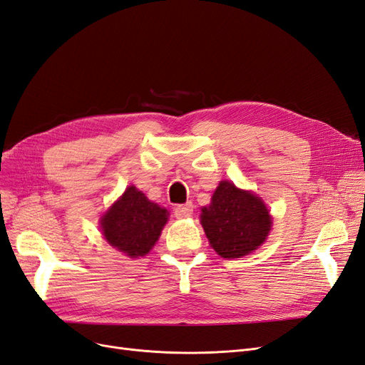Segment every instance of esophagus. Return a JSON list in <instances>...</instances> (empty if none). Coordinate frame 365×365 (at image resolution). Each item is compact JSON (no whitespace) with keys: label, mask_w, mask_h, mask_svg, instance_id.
<instances>
[{"label":"esophagus","mask_w":365,"mask_h":365,"mask_svg":"<svg viewBox=\"0 0 365 365\" xmlns=\"http://www.w3.org/2000/svg\"><path fill=\"white\" fill-rule=\"evenodd\" d=\"M173 215H175V217H178V219L190 217V216L193 215V204H192V202H187V204H184V205L175 207Z\"/></svg>","instance_id":"obj_1"}]
</instances>
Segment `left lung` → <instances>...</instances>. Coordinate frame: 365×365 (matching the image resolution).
<instances>
[{"label": "left lung", "instance_id": "left-lung-1", "mask_svg": "<svg viewBox=\"0 0 365 365\" xmlns=\"http://www.w3.org/2000/svg\"><path fill=\"white\" fill-rule=\"evenodd\" d=\"M200 225L217 255L231 259L254 252L266 242L272 216L261 197L225 180L202 208Z\"/></svg>", "mask_w": 365, "mask_h": 365}]
</instances>
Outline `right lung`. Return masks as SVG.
<instances>
[{
	"mask_svg": "<svg viewBox=\"0 0 365 365\" xmlns=\"http://www.w3.org/2000/svg\"><path fill=\"white\" fill-rule=\"evenodd\" d=\"M169 219L166 208L150 200L139 188L130 185L99 220L110 246L130 258L149 254Z\"/></svg>",
	"mask_w": 365,
	"mask_h": 365,
	"instance_id": "1",
	"label": "right lung"
}]
</instances>
